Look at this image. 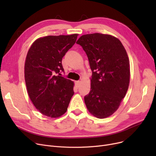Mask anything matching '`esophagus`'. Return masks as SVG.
I'll use <instances>...</instances> for the list:
<instances>
[{"instance_id":"obj_1","label":"esophagus","mask_w":156,"mask_h":156,"mask_svg":"<svg viewBox=\"0 0 156 156\" xmlns=\"http://www.w3.org/2000/svg\"><path fill=\"white\" fill-rule=\"evenodd\" d=\"M80 81H75V83H76V85L77 86V87H79V85H80Z\"/></svg>"}]
</instances>
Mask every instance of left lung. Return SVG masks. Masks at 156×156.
Returning <instances> with one entry per match:
<instances>
[{
	"label": "left lung",
	"instance_id": "left-lung-1",
	"mask_svg": "<svg viewBox=\"0 0 156 156\" xmlns=\"http://www.w3.org/2000/svg\"><path fill=\"white\" fill-rule=\"evenodd\" d=\"M76 44L87 55L91 70L90 91L84 97L89 112L103 119L115 112L129 83L127 52L116 37L99 33L81 36Z\"/></svg>",
	"mask_w": 156,
	"mask_h": 156
}]
</instances>
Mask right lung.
I'll return each instance as SVG.
<instances>
[{"mask_svg":"<svg viewBox=\"0 0 156 156\" xmlns=\"http://www.w3.org/2000/svg\"><path fill=\"white\" fill-rule=\"evenodd\" d=\"M78 34L49 35L32 44L24 64V80L30 99L44 115L59 118L67 111L74 94L73 81L57 74L62 59L75 44Z\"/></svg>","mask_w":156,"mask_h":156,"instance_id":"add662e5","label":"right lung"}]
</instances>
